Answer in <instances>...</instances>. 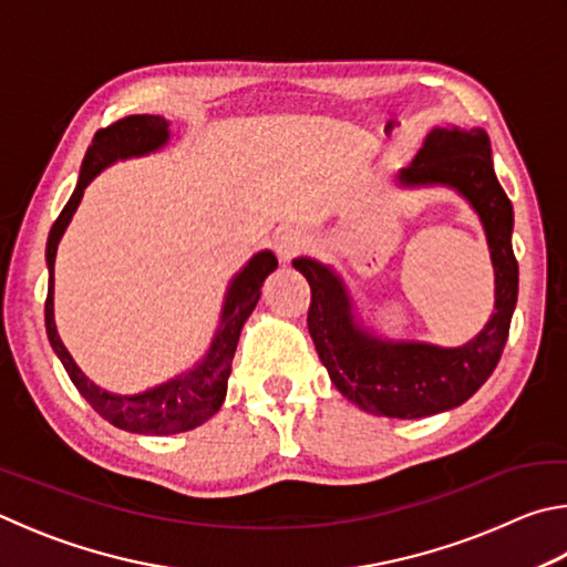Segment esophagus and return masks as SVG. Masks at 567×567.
<instances>
[{"label":"esophagus","instance_id":"esophagus-1","mask_svg":"<svg viewBox=\"0 0 567 567\" xmlns=\"http://www.w3.org/2000/svg\"><path fill=\"white\" fill-rule=\"evenodd\" d=\"M272 248L277 257L287 262L305 248V233L292 228V225H282V228H277L272 235Z\"/></svg>","mask_w":567,"mask_h":567}]
</instances>
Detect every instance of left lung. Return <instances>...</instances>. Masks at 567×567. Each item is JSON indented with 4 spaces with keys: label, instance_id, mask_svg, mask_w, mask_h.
<instances>
[{
    "label": "left lung",
    "instance_id": "1",
    "mask_svg": "<svg viewBox=\"0 0 567 567\" xmlns=\"http://www.w3.org/2000/svg\"><path fill=\"white\" fill-rule=\"evenodd\" d=\"M399 188H449L478 215L493 265V312L466 344L441 347L386 337L367 322L344 277L315 257H295L312 290L307 327L339 394L359 409L389 419H421L456 409L496 369L518 300L513 255V205L493 171L483 128L436 126L414 161L396 173Z\"/></svg>",
    "mask_w": 567,
    "mask_h": 567
}]
</instances>
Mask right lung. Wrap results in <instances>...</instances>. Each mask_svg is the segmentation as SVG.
Segmentation results:
<instances>
[{
	"instance_id": "obj_1",
	"label": "right lung",
	"mask_w": 567,
	"mask_h": 567,
	"mask_svg": "<svg viewBox=\"0 0 567 567\" xmlns=\"http://www.w3.org/2000/svg\"><path fill=\"white\" fill-rule=\"evenodd\" d=\"M171 141V121L163 116H151V113H138L113 123L109 128L96 131L94 141L81 163V173L76 188L71 193L64 210L59 213L56 223L51 225L47 240V270H49V292L44 305V322L51 349L61 359L66 374L79 394L84 396L99 416H104L109 424L118 426L131 434H151V436H168L190 431L208 421L215 411L223 406L225 394H228V377L233 369V357L238 349V339L243 324L248 322L265 277L277 270V257L270 250L255 252L243 270L233 277L228 290L223 297L220 319L210 339V347L195 362L188 372H181L168 382L151 386L138 394H116L99 386L94 379H89L81 367L69 354V349L61 342L54 322V262L59 243L64 238L71 218L84 198L86 185L94 181L101 171L118 161L143 158L151 153H158L168 146Z\"/></svg>"
}]
</instances>
